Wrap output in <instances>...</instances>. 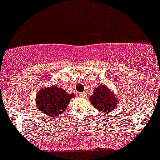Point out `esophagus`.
Instances as JSON below:
<instances>
[{
  "label": "esophagus",
  "mask_w": 160,
  "mask_h": 160,
  "mask_svg": "<svg viewBox=\"0 0 160 160\" xmlns=\"http://www.w3.org/2000/svg\"><path fill=\"white\" fill-rule=\"evenodd\" d=\"M85 92H80L79 94H78V96L82 97V98H84V97H85Z\"/></svg>",
  "instance_id": "34e87169"
}]
</instances>
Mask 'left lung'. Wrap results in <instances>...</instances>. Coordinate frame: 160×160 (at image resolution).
Instances as JSON below:
<instances>
[{"label":"left lung","mask_w":160,"mask_h":160,"mask_svg":"<svg viewBox=\"0 0 160 160\" xmlns=\"http://www.w3.org/2000/svg\"><path fill=\"white\" fill-rule=\"evenodd\" d=\"M90 101L94 108L104 115L114 110L118 104L116 95L107 86L102 85L94 89V93L90 97Z\"/></svg>","instance_id":"8db88e82"}]
</instances>
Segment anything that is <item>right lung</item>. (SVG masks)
<instances>
[{"label":"right lung","mask_w":160,"mask_h":160,"mask_svg":"<svg viewBox=\"0 0 160 160\" xmlns=\"http://www.w3.org/2000/svg\"><path fill=\"white\" fill-rule=\"evenodd\" d=\"M74 94H68L63 89L56 85L44 88L36 95L38 108L43 114L50 117H57L66 110Z\"/></svg>","instance_id":"obj_1"}]
</instances>
